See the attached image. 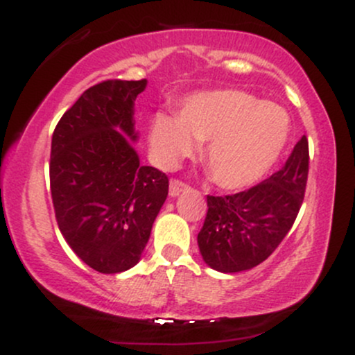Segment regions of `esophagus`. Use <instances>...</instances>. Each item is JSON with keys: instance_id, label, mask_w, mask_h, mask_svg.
Wrapping results in <instances>:
<instances>
[{"instance_id": "34e87169", "label": "esophagus", "mask_w": 355, "mask_h": 355, "mask_svg": "<svg viewBox=\"0 0 355 355\" xmlns=\"http://www.w3.org/2000/svg\"><path fill=\"white\" fill-rule=\"evenodd\" d=\"M187 189H189V185H187L185 182L173 178V180L170 182V197H177V195H180L182 191H185Z\"/></svg>"}]
</instances>
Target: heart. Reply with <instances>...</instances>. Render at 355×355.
I'll return each mask as SVG.
<instances>
[{"instance_id": "obj_1", "label": "heart", "mask_w": 355, "mask_h": 355, "mask_svg": "<svg viewBox=\"0 0 355 355\" xmlns=\"http://www.w3.org/2000/svg\"><path fill=\"white\" fill-rule=\"evenodd\" d=\"M291 132L285 110L259 101L243 89L198 93L183 103L180 116L160 112L150 126V152L162 168L205 144L203 162L220 189L237 191L262 180L282 153Z\"/></svg>"}]
</instances>
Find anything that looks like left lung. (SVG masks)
Segmentation results:
<instances>
[{
  "label": "left lung",
  "instance_id": "left-lung-1",
  "mask_svg": "<svg viewBox=\"0 0 355 355\" xmlns=\"http://www.w3.org/2000/svg\"><path fill=\"white\" fill-rule=\"evenodd\" d=\"M309 175V141L302 137L279 172L239 193L207 195L198 248L207 266L223 274L248 270L272 255L294 225Z\"/></svg>",
  "mask_w": 355,
  "mask_h": 355
}]
</instances>
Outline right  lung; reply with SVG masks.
Here are the masks:
<instances>
[{
    "mask_svg": "<svg viewBox=\"0 0 355 355\" xmlns=\"http://www.w3.org/2000/svg\"><path fill=\"white\" fill-rule=\"evenodd\" d=\"M146 80H107L60 118L51 138L50 189L60 232L101 274L137 266L168 195V177L141 166L132 146L133 105Z\"/></svg>",
    "mask_w": 355,
    "mask_h": 355,
    "instance_id": "obj_1",
    "label": "right lung"
}]
</instances>
